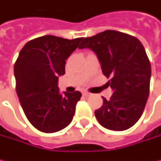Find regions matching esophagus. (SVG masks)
<instances>
[{
	"label": "esophagus",
	"instance_id": "esophagus-1",
	"mask_svg": "<svg viewBox=\"0 0 161 161\" xmlns=\"http://www.w3.org/2000/svg\"><path fill=\"white\" fill-rule=\"evenodd\" d=\"M82 95H83V96H85V97H89L90 94L89 93V92H87V91H84L83 93H82Z\"/></svg>",
	"mask_w": 161,
	"mask_h": 161
}]
</instances>
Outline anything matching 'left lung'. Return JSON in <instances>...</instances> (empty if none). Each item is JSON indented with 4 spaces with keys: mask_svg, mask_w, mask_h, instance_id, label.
I'll use <instances>...</instances> for the list:
<instances>
[{
    "mask_svg": "<svg viewBox=\"0 0 161 161\" xmlns=\"http://www.w3.org/2000/svg\"><path fill=\"white\" fill-rule=\"evenodd\" d=\"M80 49L96 53L103 74L111 78L109 100L95 111L98 123L113 131H124L139 120L150 93L151 64L139 39L115 30H106L86 37Z\"/></svg>",
    "mask_w": 161,
    "mask_h": 161,
    "instance_id": "8db88e82",
    "label": "left lung"
}]
</instances>
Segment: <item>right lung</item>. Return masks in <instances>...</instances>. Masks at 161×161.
I'll return each instance as SVG.
<instances>
[{
  "label": "right lung",
  "instance_id": "add662e5",
  "mask_svg": "<svg viewBox=\"0 0 161 161\" xmlns=\"http://www.w3.org/2000/svg\"><path fill=\"white\" fill-rule=\"evenodd\" d=\"M82 39L40 36L28 41L16 61V91L22 109L30 124L43 133L58 132L73 118L81 93L61 94L58 78L65 73V60Z\"/></svg>",
  "mask_w": 161,
  "mask_h": 161
}]
</instances>
